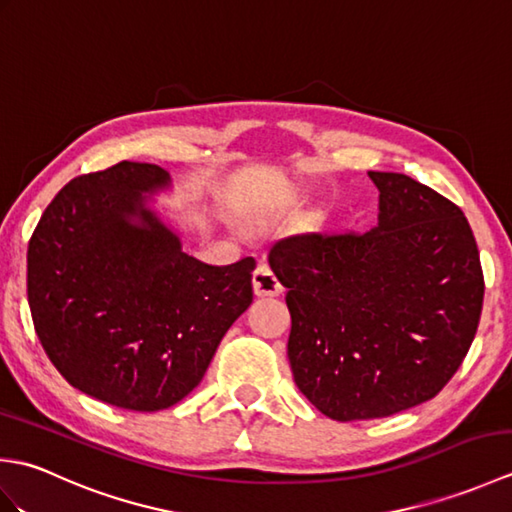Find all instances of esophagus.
Here are the masks:
<instances>
[{
	"label": "esophagus",
	"instance_id": "obj_1",
	"mask_svg": "<svg viewBox=\"0 0 512 512\" xmlns=\"http://www.w3.org/2000/svg\"><path fill=\"white\" fill-rule=\"evenodd\" d=\"M253 290L257 297H275L284 290V286L279 284V279L268 264H259L253 273Z\"/></svg>",
	"mask_w": 512,
	"mask_h": 512
}]
</instances>
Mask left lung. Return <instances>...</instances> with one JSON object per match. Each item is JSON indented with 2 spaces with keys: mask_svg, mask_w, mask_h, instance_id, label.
<instances>
[{
  "mask_svg": "<svg viewBox=\"0 0 512 512\" xmlns=\"http://www.w3.org/2000/svg\"><path fill=\"white\" fill-rule=\"evenodd\" d=\"M378 224L295 235L270 248L292 328L299 391L339 422L427 402L458 372L484 301L480 253L460 206L405 173L369 171Z\"/></svg>",
  "mask_w": 512,
  "mask_h": 512,
  "instance_id": "obj_1",
  "label": "left lung"
}]
</instances>
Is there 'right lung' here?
<instances>
[{
  "label": "right lung",
  "instance_id": "add662e5",
  "mask_svg": "<svg viewBox=\"0 0 512 512\" xmlns=\"http://www.w3.org/2000/svg\"><path fill=\"white\" fill-rule=\"evenodd\" d=\"M167 187L165 169L129 160L74 178L28 244V303L52 365L129 411L191 394L253 301L255 259L209 266L184 253L149 206Z\"/></svg>",
  "mask_w": 512,
  "mask_h": 512
}]
</instances>
